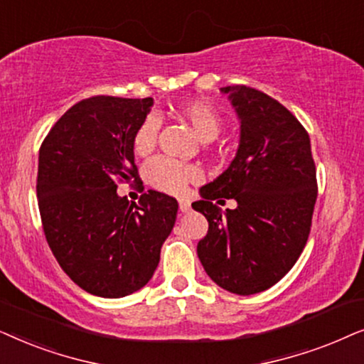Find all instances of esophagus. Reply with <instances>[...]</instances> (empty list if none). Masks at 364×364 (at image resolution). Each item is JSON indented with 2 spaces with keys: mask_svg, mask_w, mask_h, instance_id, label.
Wrapping results in <instances>:
<instances>
[{
  "mask_svg": "<svg viewBox=\"0 0 364 364\" xmlns=\"http://www.w3.org/2000/svg\"><path fill=\"white\" fill-rule=\"evenodd\" d=\"M178 205H179V210H181L183 213L191 210V200H188V198H179Z\"/></svg>",
  "mask_w": 364,
  "mask_h": 364,
  "instance_id": "34e87169",
  "label": "esophagus"
}]
</instances>
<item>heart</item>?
I'll use <instances>...</instances> for the list:
<instances>
[{"label": "heart", "instance_id": "b5f03b06", "mask_svg": "<svg viewBox=\"0 0 364 364\" xmlns=\"http://www.w3.org/2000/svg\"><path fill=\"white\" fill-rule=\"evenodd\" d=\"M179 116L188 121L191 129L201 143H211L221 132V116L218 111L203 101H191L181 106ZM159 121L149 116L138 126L133 134V149L138 156H148L153 153L158 143ZM144 176L149 186L168 195H181L190 183L201 179V171L193 164H186L171 158H154L144 168Z\"/></svg>", "mask_w": 364, "mask_h": 364}]
</instances>
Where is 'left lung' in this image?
Listing matches in <instances>:
<instances>
[{
	"label": "left lung",
	"instance_id": "1",
	"mask_svg": "<svg viewBox=\"0 0 364 364\" xmlns=\"http://www.w3.org/2000/svg\"><path fill=\"white\" fill-rule=\"evenodd\" d=\"M221 93L238 113L240 146L191 205L208 220L198 258L218 287L248 296L278 283L303 253L318 196L316 168L306 129L283 105L245 85ZM215 199L239 206L223 213Z\"/></svg>",
	"mask_w": 364,
	"mask_h": 364
}]
</instances>
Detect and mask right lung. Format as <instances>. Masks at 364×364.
Returning a JSON list of instances; mask_svg holds the SVG:
<instances>
[{
    "label": "right lung",
    "instance_id": "right-lung-1",
    "mask_svg": "<svg viewBox=\"0 0 364 364\" xmlns=\"http://www.w3.org/2000/svg\"><path fill=\"white\" fill-rule=\"evenodd\" d=\"M151 106L153 98L83 100L40 148L36 193L46 241L63 271L95 296L141 289L176 221L173 196L149 190L136 205L116 193L119 181L139 179L133 134Z\"/></svg>",
    "mask_w": 364,
    "mask_h": 364
}]
</instances>
